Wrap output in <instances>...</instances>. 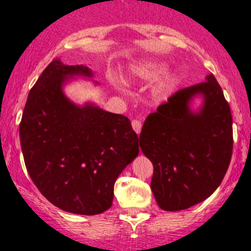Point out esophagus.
Listing matches in <instances>:
<instances>
[{
    "mask_svg": "<svg viewBox=\"0 0 251 251\" xmlns=\"http://www.w3.org/2000/svg\"><path fill=\"white\" fill-rule=\"evenodd\" d=\"M131 126H133V129L135 130L136 134H140V130H141V122L139 120H133L131 121Z\"/></svg>",
    "mask_w": 251,
    "mask_h": 251,
    "instance_id": "34e87169",
    "label": "esophagus"
}]
</instances>
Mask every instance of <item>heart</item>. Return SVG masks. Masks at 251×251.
<instances>
[{
  "label": "heart",
  "instance_id": "1",
  "mask_svg": "<svg viewBox=\"0 0 251 251\" xmlns=\"http://www.w3.org/2000/svg\"><path fill=\"white\" fill-rule=\"evenodd\" d=\"M167 69V64L165 62L156 61V59H145L143 62H139L134 67H131V78L138 79V80H153L158 78L161 74H163ZM177 73H171L166 75L162 80L158 83L156 88V93L160 96H167L168 94L175 90L176 86L178 85Z\"/></svg>",
  "mask_w": 251,
  "mask_h": 251
}]
</instances>
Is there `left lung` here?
Instances as JSON below:
<instances>
[{
    "label": "left lung",
    "instance_id": "obj_1",
    "mask_svg": "<svg viewBox=\"0 0 251 251\" xmlns=\"http://www.w3.org/2000/svg\"><path fill=\"white\" fill-rule=\"evenodd\" d=\"M204 99L194 113L190 102ZM140 149L152 162V190L165 211L189 209L218 188L233 150L232 113L213 74L173 94L141 128Z\"/></svg>",
    "mask_w": 251,
    "mask_h": 251
}]
</instances>
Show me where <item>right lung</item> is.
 Segmentation results:
<instances>
[{
	"label": "right lung",
	"mask_w": 251,
	"mask_h": 251,
	"mask_svg": "<svg viewBox=\"0 0 251 251\" xmlns=\"http://www.w3.org/2000/svg\"><path fill=\"white\" fill-rule=\"evenodd\" d=\"M93 76L83 64L53 59L30 89L19 125L29 176L54 206L98 215L112 206L113 187L138 156L130 121L94 103L78 106L63 93L73 76Z\"/></svg>",
	"instance_id": "right-lung-1"
}]
</instances>
